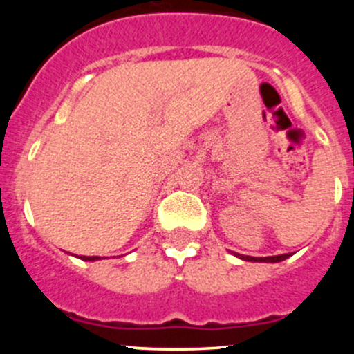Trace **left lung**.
Wrapping results in <instances>:
<instances>
[{
  "mask_svg": "<svg viewBox=\"0 0 354 354\" xmlns=\"http://www.w3.org/2000/svg\"><path fill=\"white\" fill-rule=\"evenodd\" d=\"M240 259L243 260H248V262H283V260H286L289 257V253H286V255H276V257H241L238 255Z\"/></svg>",
  "mask_w": 354,
  "mask_h": 354,
  "instance_id": "8db88e82",
  "label": "left lung"
}]
</instances>
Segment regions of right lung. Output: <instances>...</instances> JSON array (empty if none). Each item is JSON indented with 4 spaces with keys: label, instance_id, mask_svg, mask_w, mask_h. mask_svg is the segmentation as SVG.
Returning <instances> with one entry per match:
<instances>
[{
    "label": "right lung",
    "instance_id": "add662e5",
    "mask_svg": "<svg viewBox=\"0 0 354 354\" xmlns=\"http://www.w3.org/2000/svg\"><path fill=\"white\" fill-rule=\"evenodd\" d=\"M82 260H97V257H80Z\"/></svg>",
    "mask_w": 354,
    "mask_h": 354
}]
</instances>
